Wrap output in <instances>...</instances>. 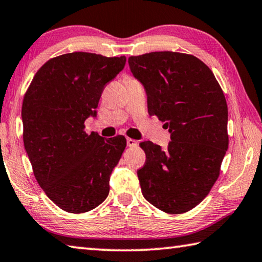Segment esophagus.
I'll list each match as a JSON object with an SVG mask.
<instances>
[{
	"label": "esophagus",
	"mask_w": 262,
	"mask_h": 262,
	"mask_svg": "<svg viewBox=\"0 0 262 262\" xmlns=\"http://www.w3.org/2000/svg\"><path fill=\"white\" fill-rule=\"evenodd\" d=\"M127 145L130 146V147H134L137 146V142L133 139H127Z\"/></svg>",
	"instance_id": "obj_1"
}]
</instances>
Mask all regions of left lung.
I'll return each mask as SVG.
<instances>
[{"label":"left lung","mask_w":262,"mask_h":262,"mask_svg":"<svg viewBox=\"0 0 262 262\" xmlns=\"http://www.w3.org/2000/svg\"><path fill=\"white\" fill-rule=\"evenodd\" d=\"M128 64L144 87L147 112L165 121L170 141H143L145 165L137 170L144 198L159 210L181 214L196 207L220 174L228 150V107L208 66L192 55L156 51Z\"/></svg>","instance_id":"8db88e82"}]
</instances>
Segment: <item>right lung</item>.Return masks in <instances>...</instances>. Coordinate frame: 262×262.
Returning <instances> with one entry per match:
<instances>
[{
	"label": "right lung",
	"instance_id": "obj_1",
	"mask_svg": "<svg viewBox=\"0 0 262 262\" xmlns=\"http://www.w3.org/2000/svg\"><path fill=\"white\" fill-rule=\"evenodd\" d=\"M126 57L71 52L55 57L33 78L23 101L24 145L40 187L69 213L94 210L110 191V177L126 147L118 135L85 134L97 115L104 85L125 68Z\"/></svg>",
	"mask_w": 262,
	"mask_h": 262
}]
</instances>
